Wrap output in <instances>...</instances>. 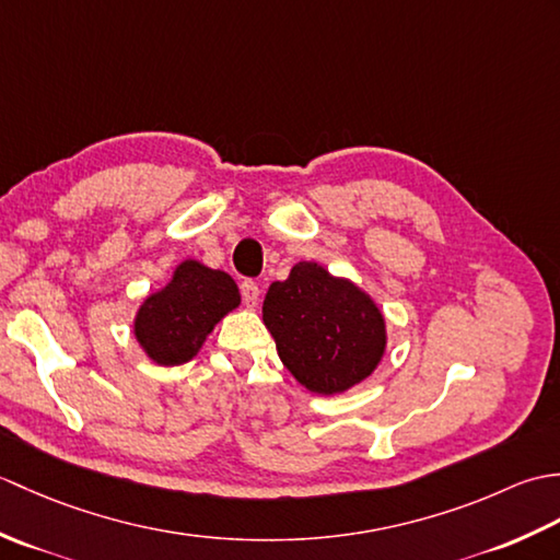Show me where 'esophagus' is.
<instances>
[{"label": "esophagus", "mask_w": 560, "mask_h": 560, "mask_svg": "<svg viewBox=\"0 0 560 560\" xmlns=\"http://www.w3.org/2000/svg\"><path fill=\"white\" fill-rule=\"evenodd\" d=\"M241 295H243V303H245L247 307H255L257 301H259V287H257L255 281L245 279V281L241 283Z\"/></svg>", "instance_id": "1"}]
</instances>
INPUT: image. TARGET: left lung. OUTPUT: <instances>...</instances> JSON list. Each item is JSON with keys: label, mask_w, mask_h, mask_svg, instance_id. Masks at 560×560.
I'll return each mask as SVG.
<instances>
[{"label": "left lung", "mask_w": 560, "mask_h": 560, "mask_svg": "<svg viewBox=\"0 0 560 560\" xmlns=\"http://www.w3.org/2000/svg\"><path fill=\"white\" fill-rule=\"evenodd\" d=\"M261 319L281 363L315 395L363 383L387 347L385 317L371 295L317 261H299L287 281L271 283Z\"/></svg>", "instance_id": "left-lung-1"}]
</instances>
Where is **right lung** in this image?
<instances>
[{
    "mask_svg": "<svg viewBox=\"0 0 560 560\" xmlns=\"http://www.w3.org/2000/svg\"><path fill=\"white\" fill-rule=\"evenodd\" d=\"M237 305L241 293L229 273L185 259L173 279L141 303L135 337L153 363L180 365L195 359L219 319Z\"/></svg>",
    "mask_w": 560,
    "mask_h": 560,
    "instance_id": "1",
    "label": "right lung"
}]
</instances>
